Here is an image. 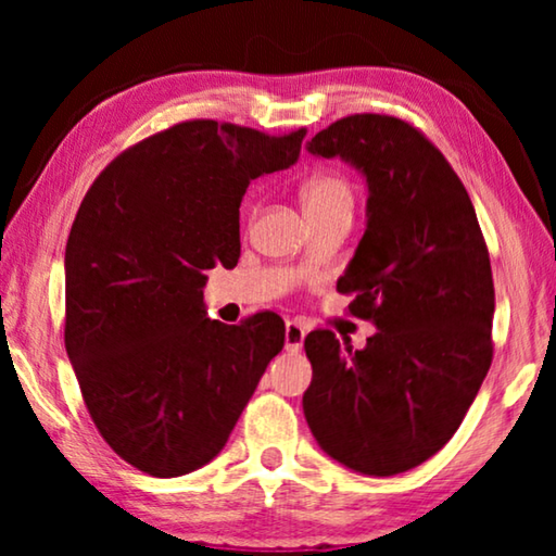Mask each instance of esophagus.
Segmentation results:
<instances>
[{
	"label": "esophagus",
	"instance_id": "1",
	"mask_svg": "<svg viewBox=\"0 0 556 556\" xmlns=\"http://www.w3.org/2000/svg\"><path fill=\"white\" fill-rule=\"evenodd\" d=\"M304 336H306V331L296 321H287V328H285V348H287V351L289 353L301 351V345H304Z\"/></svg>",
	"mask_w": 556,
	"mask_h": 556
}]
</instances>
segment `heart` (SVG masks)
I'll use <instances>...</instances> for the list:
<instances>
[{"instance_id":"b5f03b06","label":"heart","mask_w":556,"mask_h":556,"mask_svg":"<svg viewBox=\"0 0 556 556\" xmlns=\"http://www.w3.org/2000/svg\"><path fill=\"white\" fill-rule=\"evenodd\" d=\"M308 220L333 218V215H353L355 193L353 186L341 174H321L312 178L301 191Z\"/></svg>"}]
</instances>
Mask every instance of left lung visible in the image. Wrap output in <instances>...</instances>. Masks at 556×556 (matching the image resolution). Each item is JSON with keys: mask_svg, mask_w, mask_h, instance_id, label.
<instances>
[{"mask_svg": "<svg viewBox=\"0 0 556 556\" xmlns=\"http://www.w3.org/2000/svg\"><path fill=\"white\" fill-rule=\"evenodd\" d=\"M306 152L338 156L368 186L365 232L336 287L378 328L361 351L306 336V425L355 473H404L456 434L491 368V260L460 178L407 122L338 119Z\"/></svg>", "mask_w": 556, "mask_h": 556, "instance_id": "obj_1", "label": "left lung"}]
</instances>
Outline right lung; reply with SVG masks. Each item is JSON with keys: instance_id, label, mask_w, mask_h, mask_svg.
Wrapping results in <instances>:
<instances>
[{"instance_id": "obj_1", "label": "right lung", "mask_w": 556, "mask_h": 556, "mask_svg": "<svg viewBox=\"0 0 556 556\" xmlns=\"http://www.w3.org/2000/svg\"><path fill=\"white\" fill-rule=\"evenodd\" d=\"M306 129L181 122L119 154L83 199L65 244V353L102 439L156 478L220 454L285 321L208 318L205 269L240 257L252 178L296 164Z\"/></svg>"}]
</instances>
